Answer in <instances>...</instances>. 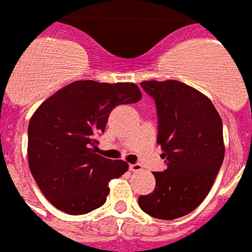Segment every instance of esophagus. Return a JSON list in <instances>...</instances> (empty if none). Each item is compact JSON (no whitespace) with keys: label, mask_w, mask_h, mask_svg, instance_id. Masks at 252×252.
Instances as JSON below:
<instances>
[{"label":"esophagus","mask_w":252,"mask_h":252,"mask_svg":"<svg viewBox=\"0 0 252 252\" xmlns=\"http://www.w3.org/2000/svg\"><path fill=\"white\" fill-rule=\"evenodd\" d=\"M129 170L132 172H137V171H141L142 170V166L140 163H134V165H129Z\"/></svg>","instance_id":"obj_1"}]
</instances>
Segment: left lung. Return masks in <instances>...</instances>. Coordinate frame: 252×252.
Wrapping results in <instances>:
<instances>
[{
  "label": "left lung",
  "instance_id": "obj_1",
  "mask_svg": "<svg viewBox=\"0 0 252 252\" xmlns=\"http://www.w3.org/2000/svg\"><path fill=\"white\" fill-rule=\"evenodd\" d=\"M156 100L157 144L167 168L153 172L156 188L138 197L152 217L175 220L191 213L211 191L225 156L222 120L207 95L179 81H144Z\"/></svg>",
  "mask_w": 252,
  "mask_h": 252
}]
</instances>
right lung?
<instances>
[{
  "instance_id": "obj_1",
  "label": "right lung",
  "mask_w": 252,
  "mask_h": 252,
  "mask_svg": "<svg viewBox=\"0 0 252 252\" xmlns=\"http://www.w3.org/2000/svg\"><path fill=\"white\" fill-rule=\"evenodd\" d=\"M141 98L132 82L74 81L37 107L29 124L27 157L33 179L53 207L85 215L106 203L110 180L120 178L128 163L96 154L95 136L104 132L115 107Z\"/></svg>"
}]
</instances>
